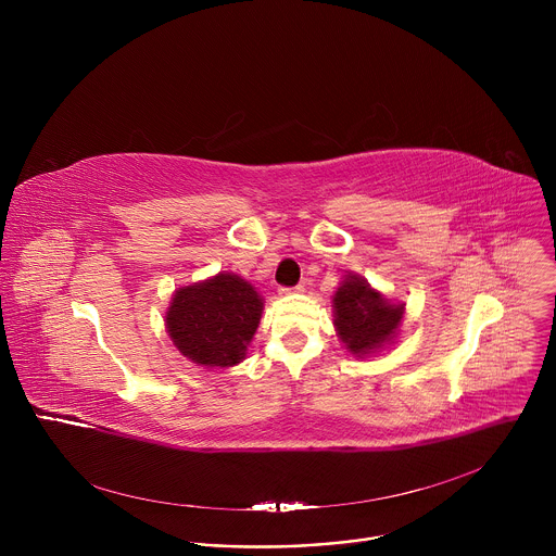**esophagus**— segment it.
I'll list each match as a JSON object with an SVG mask.
<instances>
[{"mask_svg":"<svg viewBox=\"0 0 556 556\" xmlns=\"http://www.w3.org/2000/svg\"><path fill=\"white\" fill-rule=\"evenodd\" d=\"M279 292H281V294H292V292H303V286H301V283H299V286H294V288H281V290H279Z\"/></svg>","mask_w":556,"mask_h":556,"instance_id":"obj_1","label":"esophagus"}]
</instances>
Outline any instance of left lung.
<instances>
[{
    "label": "left lung",
    "mask_w": 556,
    "mask_h": 556,
    "mask_svg": "<svg viewBox=\"0 0 556 556\" xmlns=\"http://www.w3.org/2000/svg\"><path fill=\"white\" fill-rule=\"evenodd\" d=\"M405 301H391L356 273H348L332 294L334 330L354 358L382 352L401 334Z\"/></svg>",
    "instance_id": "left-lung-1"
}]
</instances>
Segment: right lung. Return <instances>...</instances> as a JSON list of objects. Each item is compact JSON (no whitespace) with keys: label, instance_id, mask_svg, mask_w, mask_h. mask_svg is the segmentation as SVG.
<instances>
[{"label":"right lung","instance_id":"1","mask_svg":"<svg viewBox=\"0 0 556 556\" xmlns=\"http://www.w3.org/2000/svg\"><path fill=\"white\" fill-rule=\"evenodd\" d=\"M264 299L235 273H217L174 292L165 326L174 348L200 367H232L247 358Z\"/></svg>","mask_w":556,"mask_h":556}]
</instances>
